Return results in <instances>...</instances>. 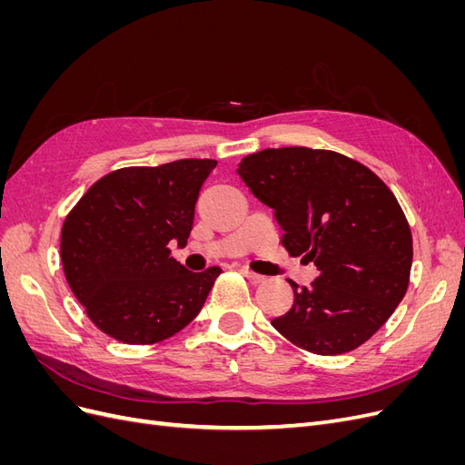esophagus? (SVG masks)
Wrapping results in <instances>:
<instances>
[{
    "mask_svg": "<svg viewBox=\"0 0 465 465\" xmlns=\"http://www.w3.org/2000/svg\"><path fill=\"white\" fill-rule=\"evenodd\" d=\"M242 275L250 281V283L252 285H260V283H263V275H258V273H254V272H250V270H246V267H244V270H242Z\"/></svg>",
    "mask_w": 465,
    "mask_h": 465,
    "instance_id": "34e87169",
    "label": "esophagus"
}]
</instances>
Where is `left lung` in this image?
Segmentation results:
<instances>
[{"label":"left lung","mask_w":465,"mask_h":465,"mask_svg":"<svg viewBox=\"0 0 465 465\" xmlns=\"http://www.w3.org/2000/svg\"><path fill=\"white\" fill-rule=\"evenodd\" d=\"M256 200L273 209L281 244L312 262L318 277L297 289L272 326L316 355L353 351L384 326L410 285L411 231L388 186L333 151L281 147L236 168Z\"/></svg>","instance_id":"left-lung-1"}]
</instances>
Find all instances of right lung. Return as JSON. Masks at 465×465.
<instances>
[{
  "label": "right lung",
  "instance_id": "1",
  "mask_svg": "<svg viewBox=\"0 0 465 465\" xmlns=\"http://www.w3.org/2000/svg\"><path fill=\"white\" fill-rule=\"evenodd\" d=\"M215 166L180 159L122 168L93 184L65 217L64 273L98 330L122 343L151 345L200 314L221 270H186L168 242L186 246L195 202Z\"/></svg>",
  "mask_w": 465,
  "mask_h": 465
}]
</instances>
